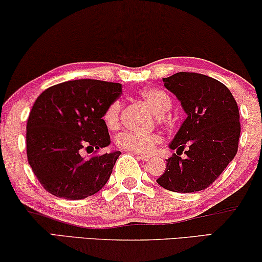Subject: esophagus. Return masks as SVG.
Here are the masks:
<instances>
[{"label": "esophagus", "mask_w": 262, "mask_h": 262, "mask_svg": "<svg viewBox=\"0 0 262 262\" xmlns=\"http://www.w3.org/2000/svg\"><path fill=\"white\" fill-rule=\"evenodd\" d=\"M139 158L142 160V161H149V160L151 159V156H149V155H144V154H141V155H139Z\"/></svg>", "instance_id": "esophagus-1"}]
</instances>
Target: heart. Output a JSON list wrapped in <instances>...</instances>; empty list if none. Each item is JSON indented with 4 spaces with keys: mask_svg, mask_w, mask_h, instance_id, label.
<instances>
[{
    "mask_svg": "<svg viewBox=\"0 0 262 262\" xmlns=\"http://www.w3.org/2000/svg\"><path fill=\"white\" fill-rule=\"evenodd\" d=\"M142 99L155 115L162 116L169 111L171 107L170 96L162 89L149 88L143 91L141 94ZM121 113L120 101H114L109 104L104 113L103 120L109 129H115L119 126ZM161 139L154 133H138V132H123L116 136V144L122 149H127L136 153H150L154 150L156 144Z\"/></svg>",
    "mask_w": 262,
    "mask_h": 262,
    "instance_id": "heart-1",
    "label": "heart"
}]
</instances>
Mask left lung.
<instances>
[{"label":"left lung","instance_id":"8db88e82","mask_svg":"<svg viewBox=\"0 0 262 262\" xmlns=\"http://www.w3.org/2000/svg\"><path fill=\"white\" fill-rule=\"evenodd\" d=\"M162 80L187 118L169 143L177 154L166 160V169L156 182L171 192H199L212 185L236 155L239 108L229 89L213 77L180 72ZM186 145V156L181 158Z\"/></svg>","mask_w":262,"mask_h":262}]
</instances>
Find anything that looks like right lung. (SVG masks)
<instances>
[{
  "instance_id": "1",
  "label": "right lung",
  "mask_w": 262,
  "mask_h": 262,
  "mask_svg": "<svg viewBox=\"0 0 262 262\" xmlns=\"http://www.w3.org/2000/svg\"><path fill=\"white\" fill-rule=\"evenodd\" d=\"M122 85L74 80L49 87L35 101L27 122V156L35 177L57 198L81 200L106 185L121 151L82 155L111 144L103 116Z\"/></svg>"
}]
</instances>
